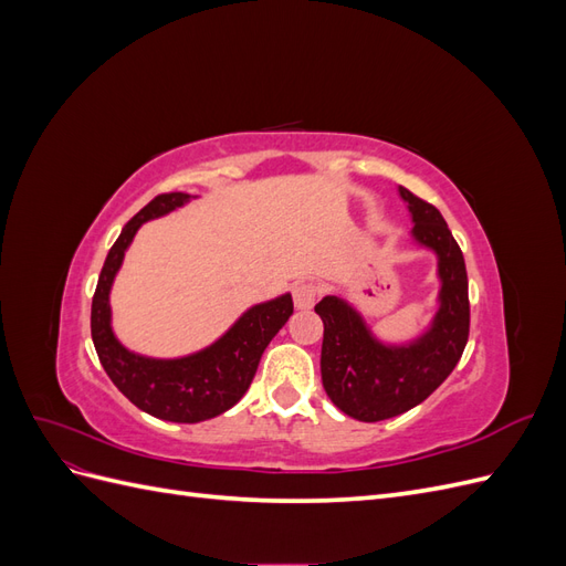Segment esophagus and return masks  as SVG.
<instances>
[{
	"mask_svg": "<svg viewBox=\"0 0 566 566\" xmlns=\"http://www.w3.org/2000/svg\"><path fill=\"white\" fill-rule=\"evenodd\" d=\"M293 300L297 310H312L314 302L318 300V287L314 283H295L293 285Z\"/></svg>",
	"mask_w": 566,
	"mask_h": 566,
	"instance_id": "obj_1",
	"label": "esophagus"
}]
</instances>
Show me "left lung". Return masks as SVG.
Instances as JSON below:
<instances>
[{
  "label": "left lung",
  "instance_id": "left-lung-1",
  "mask_svg": "<svg viewBox=\"0 0 566 566\" xmlns=\"http://www.w3.org/2000/svg\"><path fill=\"white\" fill-rule=\"evenodd\" d=\"M413 214V238L439 256V312L413 345L387 347L375 339L356 310L335 295L314 310L323 321L321 380L331 401L361 422H378L422 403L449 378L470 335L468 271L441 212L399 188Z\"/></svg>",
  "mask_w": 566,
  "mask_h": 566
}]
</instances>
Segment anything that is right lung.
<instances>
[{"label": "right lung", "instance_id": "right-lung-1", "mask_svg": "<svg viewBox=\"0 0 566 566\" xmlns=\"http://www.w3.org/2000/svg\"><path fill=\"white\" fill-rule=\"evenodd\" d=\"M188 198L191 196L181 191L160 193L127 221L101 269L92 300V339L101 366L136 408L169 422L210 420L241 401L269 342L293 316L290 295L256 304L212 347L184 358H167V361L132 354L119 345L111 331L108 293L123 264L125 250L144 221L181 208Z\"/></svg>", "mask_w": 566, "mask_h": 566}]
</instances>
